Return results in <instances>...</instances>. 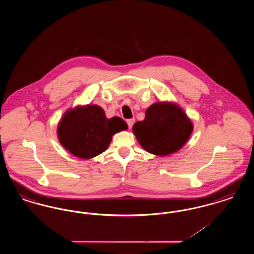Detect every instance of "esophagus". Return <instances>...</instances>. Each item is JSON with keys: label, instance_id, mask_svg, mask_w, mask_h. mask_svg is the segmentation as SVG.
<instances>
[{"label": "esophagus", "instance_id": "34e87169", "mask_svg": "<svg viewBox=\"0 0 254 254\" xmlns=\"http://www.w3.org/2000/svg\"><path fill=\"white\" fill-rule=\"evenodd\" d=\"M127 123L128 128H131V127H132L133 124L135 123V119H134V118H131V119H128V120H127Z\"/></svg>", "mask_w": 254, "mask_h": 254}]
</instances>
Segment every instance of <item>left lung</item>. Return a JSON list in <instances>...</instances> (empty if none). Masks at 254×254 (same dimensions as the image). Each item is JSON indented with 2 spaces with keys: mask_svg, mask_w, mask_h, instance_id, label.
Returning a JSON list of instances; mask_svg holds the SVG:
<instances>
[{
  "mask_svg": "<svg viewBox=\"0 0 254 254\" xmlns=\"http://www.w3.org/2000/svg\"><path fill=\"white\" fill-rule=\"evenodd\" d=\"M193 126L179 107L156 103L145 111L144 121L133 126L138 142L149 153L164 156L179 150L189 140Z\"/></svg>",
  "mask_w": 254,
  "mask_h": 254,
  "instance_id": "left-lung-1",
  "label": "left lung"
}]
</instances>
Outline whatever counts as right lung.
I'll return each instance as SVG.
<instances>
[{"label": "right lung", "mask_w": 254, "mask_h": 254, "mask_svg": "<svg viewBox=\"0 0 254 254\" xmlns=\"http://www.w3.org/2000/svg\"><path fill=\"white\" fill-rule=\"evenodd\" d=\"M127 128V125L121 118L107 119L104 109L88 105L64 113L58 126V138L74 156L89 159L104 152L112 135Z\"/></svg>", "instance_id": "right-lung-1"}]
</instances>
